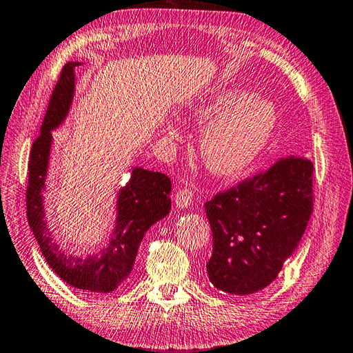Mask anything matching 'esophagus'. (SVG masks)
Listing matches in <instances>:
<instances>
[{"mask_svg":"<svg viewBox=\"0 0 353 353\" xmlns=\"http://www.w3.org/2000/svg\"><path fill=\"white\" fill-rule=\"evenodd\" d=\"M194 191L190 186H182L181 190L176 192V205L179 208H188L192 203Z\"/></svg>","mask_w":353,"mask_h":353,"instance_id":"obj_1","label":"esophagus"}]
</instances>
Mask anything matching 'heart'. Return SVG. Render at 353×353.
<instances>
[{
  "label": "heart",
  "mask_w": 353,
  "mask_h": 353,
  "mask_svg": "<svg viewBox=\"0 0 353 353\" xmlns=\"http://www.w3.org/2000/svg\"><path fill=\"white\" fill-rule=\"evenodd\" d=\"M200 123H210L200 142L201 157L209 171L219 176H236L250 167L264 152L277 124L272 100L244 89H220L206 95L192 108ZM171 138H181L174 125Z\"/></svg>",
  "instance_id": "b5f03b06"
}]
</instances>
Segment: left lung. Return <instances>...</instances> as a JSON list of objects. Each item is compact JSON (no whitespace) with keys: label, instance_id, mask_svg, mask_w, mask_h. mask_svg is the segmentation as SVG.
Returning a JSON list of instances; mask_svg holds the SVG:
<instances>
[{"label":"left lung","instance_id":"1","mask_svg":"<svg viewBox=\"0 0 353 353\" xmlns=\"http://www.w3.org/2000/svg\"><path fill=\"white\" fill-rule=\"evenodd\" d=\"M312 176L308 157H279L206 201L214 239L206 270L214 287L252 294L276 279L311 219Z\"/></svg>","mask_w":353,"mask_h":353}]
</instances>
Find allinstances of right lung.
I'll list each match as a JSON object with an SVG mask.
<instances>
[{"label": "right lung", "mask_w": 353, "mask_h": 353, "mask_svg": "<svg viewBox=\"0 0 353 353\" xmlns=\"http://www.w3.org/2000/svg\"><path fill=\"white\" fill-rule=\"evenodd\" d=\"M76 66L79 62H68L62 68L61 77L50 97L41 134L33 141L30 150L26 191L27 219L42 254L61 279L79 290L109 292L132 272L145 232L170 212L171 181L162 172L134 168L130 182L119 192L117 228L106 249L99 256L86 259L68 256L59 250L43 221L41 191L47 174L51 129L62 123L70 109Z\"/></svg>", "instance_id": "1"}]
</instances>
